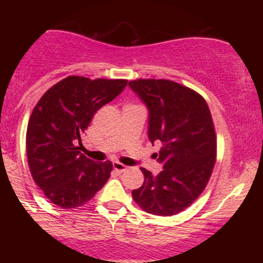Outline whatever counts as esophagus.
<instances>
[{"label": "esophagus", "instance_id": "esophagus-1", "mask_svg": "<svg viewBox=\"0 0 263 263\" xmlns=\"http://www.w3.org/2000/svg\"><path fill=\"white\" fill-rule=\"evenodd\" d=\"M114 170L117 172V173H122V172H125L127 170V167H126L125 164H122V163L120 162H114Z\"/></svg>", "mask_w": 263, "mask_h": 263}]
</instances>
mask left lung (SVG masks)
Instances as JSON below:
<instances>
[{"label": "left lung", "mask_w": 263, "mask_h": 263, "mask_svg": "<svg viewBox=\"0 0 263 263\" xmlns=\"http://www.w3.org/2000/svg\"><path fill=\"white\" fill-rule=\"evenodd\" d=\"M148 108V138L162 142L152 176L141 168L144 182L132 198L147 213L176 215L190 206L209 182L216 159V135L206 101L197 91L165 79L128 83Z\"/></svg>", "instance_id": "left-lung-1"}]
</instances>
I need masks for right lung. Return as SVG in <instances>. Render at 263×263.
Segmentation results:
<instances>
[{"instance_id":"obj_1","label":"right lung","mask_w":263,"mask_h":263,"mask_svg":"<svg viewBox=\"0 0 263 263\" xmlns=\"http://www.w3.org/2000/svg\"><path fill=\"white\" fill-rule=\"evenodd\" d=\"M127 85L125 79L68 77L44 92L27 127V158L44 195L63 209L86 204L112 171L110 161L96 163L80 152L81 136L99 108Z\"/></svg>"}]
</instances>
